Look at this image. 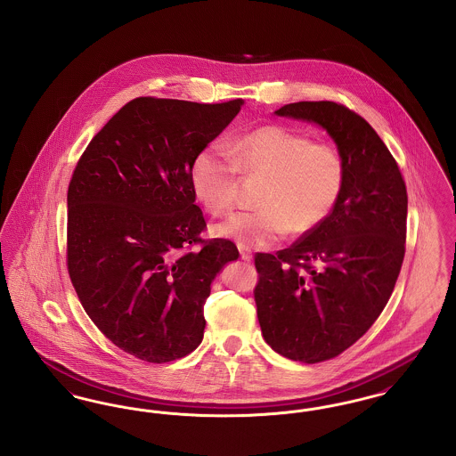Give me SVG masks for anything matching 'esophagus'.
<instances>
[{
  "instance_id": "34e87169",
  "label": "esophagus",
  "mask_w": 456,
  "mask_h": 456,
  "mask_svg": "<svg viewBox=\"0 0 456 456\" xmlns=\"http://www.w3.org/2000/svg\"><path fill=\"white\" fill-rule=\"evenodd\" d=\"M239 255H240V260L244 261H251L253 260V253H251V249L248 248V246H242V244H239Z\"/></svg>"
}]
</instances>
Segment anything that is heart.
<instances>
[{"mask_svg":"<svg viewBox=\"0 0 456 456\" xmlns=\"http://www.w3.org/2000/svg\"><path fill=\"white\" fill-rule=\"evenodd\" d=\"M239 174L261 177L255 196L258 208L236 212L212 231L242 246L265 248L287 232L301 236L322 225L344 193L347 166L331 143L265 125L239 134L227 147H201L190 166V183L198 201L220 216L238 200Z\"/></svg>","mask_w":456,"mask_h":456,"instance_id":"1","label":"heart"}]
</instances>
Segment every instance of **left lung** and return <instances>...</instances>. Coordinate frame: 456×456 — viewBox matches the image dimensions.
<instances>
[{
	"label": "left lung",
	"mask_w": 456,
	"mask_h": 456,
	"mask_svg": "<svg viewBox=\"0 0 456 456\" xmlns=\"http://www.w3.org/2000/svg\"><path fill=\"white\" fill-rule=\"evenodd\" d=\"M275 114L323 126L347 166L344 193L322 225L255 256L266 344L316 364L354 346L388 303L405 256L407 186L378 133L344 104L294 102Z\"/></svg>",
	"instance_id": "8db88e82"
}]
</instances>
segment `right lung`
I'll return each instance as SVG.
<instances>
[{
    "mask_svg": "<svg viewBox=\"0 0 456 456\" xmlns=\"http://www.w3.org/2000/svg\"><path fill=\"white\" fill-rule=\"evenodd\" d=\"M242 104L136 97L92 138L71 175L69 279L95 326L145 362H171L201 344L210 283L238 260L232 240L200 238L207 222L190 166Z\"/></svg>",
    "mask_w": 456,
    "mask_h": 456,
    "instance_id": "right-lung-1",
    "label": "right lung"
}]
</instances>
